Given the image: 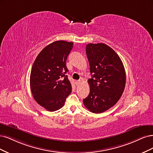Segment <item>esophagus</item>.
I'll return each mask as SVG.
<instances>
[{
    "mask_svg": "<svg viewBox=\"0 0 153 153\" xmlns=\"http://www.w3.org/2000/svg\"><path fill=\"white\" fill-rule=\"evenodd\" d=\"M81 82V81H80V80H78V81H76V85H79V84Z\"/></svg>",
    "mask_w": 153,
    "mask_h": 153,
    "instance_id": "esophagus-1",
    "label": "esophagus"
}]
</instances>
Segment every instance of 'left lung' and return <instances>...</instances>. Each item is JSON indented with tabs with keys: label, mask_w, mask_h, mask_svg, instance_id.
Returning <instances> with one entry per match:
<instances>
[{
	"label": "left lung",
	"mask_w": 153,
	"mask_h": 153,
	"mask_svg": "<svg viewBox=\"0 0 153 153\" xmlns=\"http://www.w3.org/2000/svg\"><path fill=\"white\" fill-rule=\"evenodd\" d=\"M91 78L89 95L83 100L87 109L102 113L114 106L125 90L126 73L117 54L103 43L88 44L86 48Z\"/></svg>",
	"instance_id": "left-lung-1"
}]
</instances>
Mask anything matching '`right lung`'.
<instances>
[{
	"label": "right lung",
	"instance_id": "add662e5",
	"mask_svg": "<svg viewBox=\"0 0 153 153\" xmlns=\"http://www.w3.org/2000/svg\"><path fill=\"white\" fill-rule=\"evenodd\" d=\"M72 48V42H53L43 49L33 62L31 91L35 100L48 111L62 108L72 91L66 61Z\"/></svg>",
	"mask_w": 153,
	"mask_h": 153
}]
</instances>
